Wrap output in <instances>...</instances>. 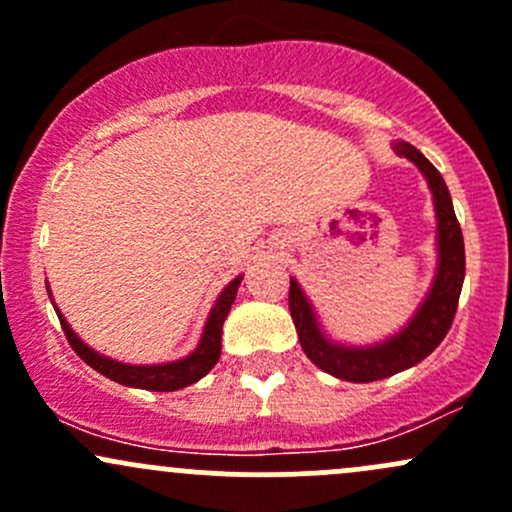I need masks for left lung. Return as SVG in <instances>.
I'll return each instance as SVG.
<instances>
[{
  "label": "left lung",
  "instance_id": "obj_1",
  "mask_svg": "<svg viewBox=\"0 0 512 512\" xmlns=\"http://www.w3.org/2000/svg\"><path fill=\"white\" fill-rule=\"evenodd\" d=\"M395 151H398L400 156L410 158V161L422 170V175H425L427 183H430L434 210H437V278H434L430 295L422 302V307L417 310V315L412 317L408 327L400 334H395V337H390L388 342L368 346V349L332 344L322 337L315 315H312L310 302L302 295L300 285L295 283V280H290L288 305L290 315H293L295 329H298L302 351H305L307 359L315 366H320L322 371L351 383L381 381V378L405 371V368L420 364L425 356H430L432 351L442 344V339L447 337L449 327H452L456 305H459L461 285H464V236H461V227L459 222H456L452 197H449L444 178L415 146L400 141V144H395Z\"/></svg>",
  "mask_w": 512,
  "mask_h": 512
}]
</instances>
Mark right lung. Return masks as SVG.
I'll return each instance as SVG.
<instances>
[{
    "label": "right lung",
    "instance_id": "obj_1",
    "mask_svg": "<svg viewBox=\"0 0 512 512\" xmlns=\"http://www.w3.org/2000/svg\"><path fill=\"white\" fill-rule=\"evenodd\" d=\"M241 276L234 278L227 288L222 290V295L217 298V305L212 307L210 320L205 324V332H202L200 344L185 359L173 361V364H161V366H129L119 364V361L107 359V356H100L97 351H92L90 346L82 344L78 334L70 329V324L63 320V315L58 312L60 327H63L65 337H68L70 346H73L75 354L85 361L87 366L95 368L102 376L112 378V381L122 383V386L129 388H144V390H161V393H168V390H178L190 386V383L200 381L205 373H210V368L219 361V354H222V324L227 320L229 310H232V302L236 298V288H239Z\"/></svg>",
    "mask_w": 512,
    "mask_h": 512
}]
</instances>
